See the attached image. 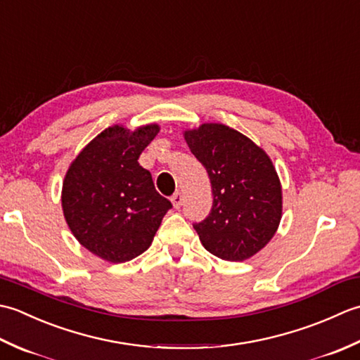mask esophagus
I'll return each instance as SVG.
<instances>
[{
	"label": "esophagus",
	"instance_id": "34e87169",
	"mask_svg": "<svg viewBox=\"0 0 360 360\" xmlns=\"http://www.w3.org/2000/svg\"><path fill=\"white\" fill-rule=\"evenodd\" d=\"M172 202H173V207L174 209H179L182 205V195L179 192H176L173 196H172Z\"/></svg>",
	"mask_w": 360,
	"mask_h": 360
}]
</instances>
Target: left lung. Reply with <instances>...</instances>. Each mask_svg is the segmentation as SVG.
<instances>
[{
  "mask_svg": "<svg viewBox=\"0 0 360 360\" xmlns=\"http://www.w3.org/2000/svg\"><path fill=\"white\" fill-rule=\"evenodd\" d=\"M184 137L212 184V210L193 224L202 246L227 262L255 255L281 219V186L269 156L249 137L221 124H204Z\"/></svg>",
  "mask_w": 360,
  "mask_h": 360,
  "instance_id": "1",
  "label": "left lung"
}]
</instances>
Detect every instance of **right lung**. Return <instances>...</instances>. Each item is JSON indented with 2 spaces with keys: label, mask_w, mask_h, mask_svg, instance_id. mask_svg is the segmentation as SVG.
Listing matches in <instances>:
<instances>
[{
  "label": "right lung",
  "mask_w": 360,
  "mask_h": 360,
  "mask_svg": "<svg viewBox=\"0 0 360 360\" xmlns=\"http://www.w3.org/2000/svg\"><path fill=\"white\" fill-rule=\"evenodd\" d=\"M159 133L114 125L75 158L63 182L66 223L83 248L111 263H125L150 248L172 202L159 195L151 173L137 162Z\"/></svg>",
  "instance_id": "right-lung-1"
}]
</instances>
